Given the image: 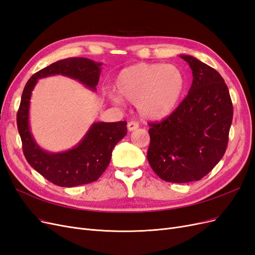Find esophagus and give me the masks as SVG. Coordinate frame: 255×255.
I'll use <instances>...</instances> for the list:
<instances>
[{
    "mask_svg": "<svg viewBox=\"0 0 255 255\" xmlns=\"http://www.w3.org/2000/svg\"><path fill=\"white\" fill-rule=\"evenodd\" d=\"M127 128H128V130H129V131H133V130H136V129L138 128V124H137L136 122L131 121V122H129V123H128Z\"/></svg>",
    "mask_w": 255,
    "mask_h": 255,
    "instance_id": "1",
    "label": "esophagus"
}]
</instances>
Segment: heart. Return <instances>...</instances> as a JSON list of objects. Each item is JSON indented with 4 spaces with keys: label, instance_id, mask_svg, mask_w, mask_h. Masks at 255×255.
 <instances>
[{
    "label": "heart",
    "instance_id": "obj_1",
    "mask_svg": "<svg viewBox=\"0 0 255 255\" xmlns=\"http://www.w3.org/2000/svg\"><path fill=\"white\" fill-rule=\"evenodd\" d=\"M114 87L121 97L136 104L144 119L157 121L176 110L185 89V76L172 64L136 63L118 74ZM112 100L121 102L118 96Z\"/></svg>",
    "mask_w": 255,
    "mask_h": 255
}]
</instances>
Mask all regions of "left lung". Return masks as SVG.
Returning a JSON list of instances; mask_svg holds the SVG:
<instances>
[{"label":"left lung","instance_id":"left-lung-1","mask_svg":"<svg viewBox=\"0 0 255 255\" xmlns=\"http://www.w3.org/2000/svg\"><path fill=\"white\" fill-rule=\"evenodd\" d=\"M193 74L187 96L168 118L150 123L147 159L164 181H198L227 149L233 119L229 89L220 74L190 55H180Z\"/></svg>","mask_w":255,"mask_h":255}]
</instances>
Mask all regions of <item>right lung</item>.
Masks as SVG:
<instances>
[{
	"mask_svg": "<svg viewBox=\"0 0 255 255\" xmlns=\"http://www.w3.org/2000/svg\"><path fill=\"white\" fill-rule=\"evenodd\" d=\"M102 64L81 57L62 59L35 73L24 87L17 114L24 155L32 168L58 186L73 187L96 181L108 167L114 146L127 134V122L93 123L86 135L73 148L61 152L46 151L36 143L30 132L31 91L38 79L53 75L75 79L96 91Z\"/></svg>",
	"mask_w": 255,
	"mask_h": 255,
	"instance_id": "obj_1",
	"label": "right lung"
}]
</instances>
